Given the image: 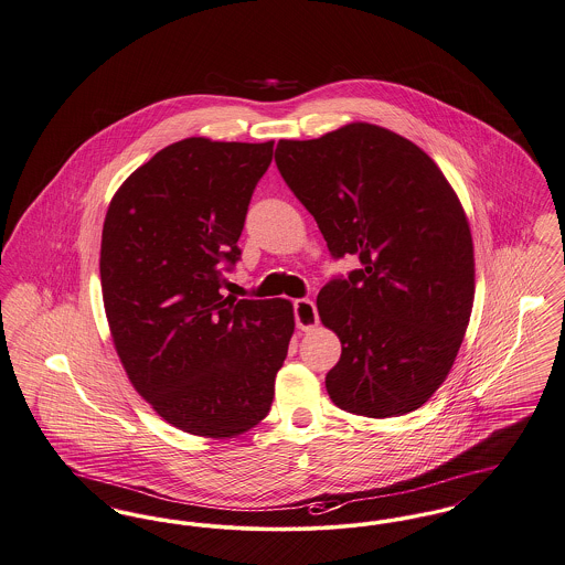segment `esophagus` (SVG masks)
I'll list each match as a JSON object with an SVG mask.
<instances>
[{
    "label": "esophagus",
    "mask_w": 565,
    "mask_h": 565,
    "mask_svg": "<svg viewBox=\"0 0 565 565\" xmlns=\"http://www.w3.org/2000/svg\"><path fill=\"white\" fill-rule=\"evenodd\" d=\"M294 315H296V326L303 332L312 330L319 323L317 306H315V301L308 300V298L294 301Z\"/></svg>",
    "instance_id": "esophagus-1"
}]
</instances>
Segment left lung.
<instances>
[{"label":"left lung","instance_id":"left-lung-1","mask_svg":"<svg viewBox=\"0 0 565 565\" xmlns=\"http://www.w3.org/2000/svg\"><path fill=\"white\" fill-rule=\"evenodd\" d=\"M274 158L330 255L360 259L317 298L342 344L330 398L366 417L422 407L450 373L473 306V242L456 192L426 151L364 121L282 139Z\"/></svg>","mask_w":565,"mask_h":565}]
</instances>
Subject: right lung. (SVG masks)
Wrapping results in <instances>:
<instances>
[{
    "label": "right lung",
    "mask_w": 565,
    "mask_h": 565,
    "mask_svg": "<svg viewBox=\"0 0 565 565\" xmlns=\"http://www.w3.org/2000/svg\"><path fill=\"white\" fill-rule=\"evenodd\" d=\"M274 141L190 137L115 192L100 282L115 351L135 390L175 428L237 437L269 414L294 334L289 300L223 296Z\"/></svg>",
    "instance_id": "obj_1"
}]
</instances>
